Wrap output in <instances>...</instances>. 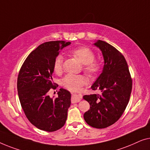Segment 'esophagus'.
Segmentation results:
<instances>
[{
    "instance_id": "34e87169",
    "label": "esophagus",
    "mask_w": 150,
    "mask_h": 150,
    "mask_svg": "<svg viewBox=\"0 0 150 150\" xmlns=\"http://www.w3.org/2000/svg\"><path fill=\"white\" fill-rule=\"evenodd\" d=\"M81 100V96H80L79 95H78V94H73L72 98H71V103H78V102H79Z\"/></svg>"
}]
</instances>
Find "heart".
<instances>
[{"label": "heart", "instance_id": "heart-1", "mask_svg": "<svg viewBox=\"0 0 150 150\" xmlns=\"http://www.w3.org/2000/svg\"><path fill=\"white\" fill-rule=\"evenodd\" d=\"M71 54L81 61L83 64V69L90 75H95L100 69V63L95 60V54L90 48L80 47L73 50ZM63 57L58 55L53 62V70L57 74H60L62 71ZM87 82V78L82 75L68 74L63 78L62 85L71 91L79 90Z\"/></svg>", "mask_w": 150, "mask_h": 150}]
</instances>
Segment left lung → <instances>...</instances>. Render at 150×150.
<instances>
[{
	"label": "left lung",
	"mask_w": 150,
	"mask_h": 150,
	"mask_svg": "<svg viewBox=\"0 0 150 150\" xmlns=\"http://www.w3.org/2000/svg\"><path fill=\"white\" fill-rule=\"evenodd\" d=\"M94 45L102 52L104 67L91 88L101 94L83 96L90 106L83 117L92 127L105 128L116 122L125 111L132 91V78L125 58L117 49L100 40Z\"/></svg>",
	"instance_id": "8db88e82"
}]
</instances>
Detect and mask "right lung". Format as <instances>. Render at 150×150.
I'll use <instances>...</instances> for the list:
<instances>
[{
	"instance_id": "add662e5",
	"label": "right lung",
	"mask_w": 150,
	"mask_h": 150,
	"mask_svg": "<svg viewBox=\"0 0 150 150\" xmlns=\"http://www.w3.org/2000/svg\"><path fill=\"white\" fill-rule=\"evenodd\" d=\"M71 42H45L28 55L18 77V92L21 106L30 123L40 130L54 132L64 125L71 105V93L60 88L57 98L48 92L56 88L53 82V62L59 50Z\"/></svg>"
}]
</instances>
